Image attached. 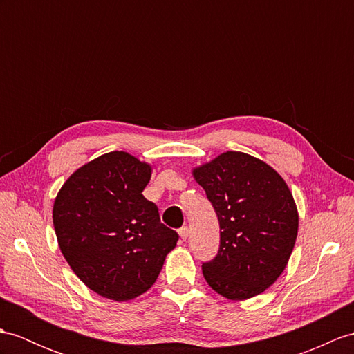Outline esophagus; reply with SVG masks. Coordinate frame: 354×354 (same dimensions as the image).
Instances as JSON below:
<instances>
[{
  "mask_svg": "<svg viewBox=\"0 0 354 354\" xmlns=\"http://www.w3.org/2000/svg\"><path fill=\"white\" fill-rule=\"evenodd\" d=\"M178 234H180V240H182V242H185V240L189 236V228L187 227H182V228L178 230Z\"/></svg>",
  "mask_w": 354,
  "mask_h": 354,
  "instance_id": "34e87169",
  "label": "esophagus"
}]
</instances>
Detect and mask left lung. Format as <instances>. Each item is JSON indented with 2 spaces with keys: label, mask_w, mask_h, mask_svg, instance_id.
Instances as JSON below:
<instances>
[{
  "label": "left lung",
  "mask_w": 354,
  "mask_h": 354,
  "mask_svg": "<svg viewBox=\"0 0 354 354\" xmlns=\"http://www.w3.org/2000/svg\"><path fill=\"white\" fill-rule=\"evenodd\" d=\"M218 214L219 252L203 263L207 283L230 300L261 295L286 269L299 230L296 201L277 171L242 151L192 169Z\"/></svg>",
  "instance_id": "left-lung-1"
}]
</instances>
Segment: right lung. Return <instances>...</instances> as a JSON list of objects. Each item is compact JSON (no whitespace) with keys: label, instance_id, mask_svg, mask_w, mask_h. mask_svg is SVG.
I'll return each mask as SVG.
<instances>
[{"label":"right lung","instance_id":"right-lung-1","mask_svg":"<svg viewBox=\"0 0 354 354\" xmlns=\"http://www.w3.org/2000/svg\"><path fill=\"white\" fill-rule=\"evenodd\" d=\"M153 167L126 151L85 163L59 189L53 221L66 261L85 286L115 301L156 282L178 234L145 200Z\"/></svg>","mask_w":354,"mask_h":354}]
</instances>
